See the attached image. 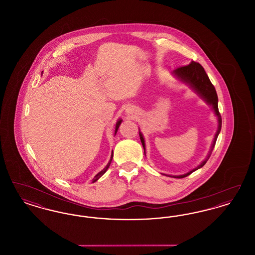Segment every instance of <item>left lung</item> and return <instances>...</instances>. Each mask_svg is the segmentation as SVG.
I'll list each match as a JSON object with an SVG mask.
<instances>
[{"label":"left lung","mask_w":255,"mask_h":255,"mask_svg":"<svg viewBox=\"0 0 255 255\" xmlns=\"http://www.w3.org/2000/svg\"><path fill=\"white\" fill-rule=\"evenodd\" d=\"M174 73L179 77L181 78L182 80H183L184 82H187L189 85L191 86L195 91L200 94V96H202V97H204L206 99V102L211 104L214 112L216 114V116L218 117V130H217V133L215 134V137H214V140H213V143L211 146V150L209 151V154L208 156L206 157V159L195 169L191 170L190 172L184 174V175H181V176H170V177H173V178H184V177H187L188 175H190L192 172H194L195 170L199 169L201 167H203L206 163V161L208 160L209 157L211 156V153H212V150L215 146L216 143V140H217V137H218L219 133L221 131V128H222V118H221V115H220V112L218 109V97H217V93H216V90L214 88L213 84L211 83L210 79L208 78L207 74H206L205 69L203 68V66L201 64H199L198 62H191L190 64L188 65H185V66H182V67H179L177 68ZM139 137H140V141L142 143V146L144 148V153H145V144H144V138L142 136L141 133L139 132Z\"/></svg>","instance_id":"8db88e82"}]
</instances>
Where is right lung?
<instances>
[{
    "mask_svg": "<svg viewBox=\"0 0 255 255\" xmlns=\"http://www.w3.org/2000/svg\"><path fill=\"white\" fill-rule=\"evenodd\" d=\"M121 123H122V121H119L118 122V123H117V126H116V132L115 133H117V132H118V130H119V127H120V125H121ZM112 158H113V154H112V157H111V159H110L109 163L107 164V166L104 168V169L102 170V171H100L98 174H97V176L95 177V179H94V182H96V181H97L106 171H107V169L109 168L110 164H111V161H112Z\"/></svg>",
    "mask_w": 255,
    "mask_h": 255,
    "instance_id": "right-lung-1",
    "label": "right lung"
}]
</instances>
